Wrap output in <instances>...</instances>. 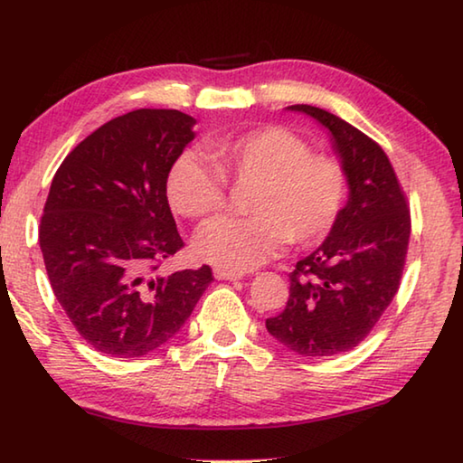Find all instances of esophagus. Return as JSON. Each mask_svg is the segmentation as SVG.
<instances>
[{
    "label": "esophagus",
    "mask_w": 463,
    "mask_h": 463,
    "mask_svg": "<svg viewBox=\"0 0 463 463\" xmlns=\"http://www.w3.org/2000/svg\"><path fill=\"white\" fill-rule=\"evenodd\" d=\"M214 278H216V279H229V281H237V279H242V278H245V273L216 268V269H214Z\"/></svg>",
    "instance_id": "esophagus-1"
}]
</instances>
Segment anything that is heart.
<instances>
[{
    "mask_svg": "<svg viewBox=\"0 0 463 463\" xmlns=\"http://www.w3.org/2000/svg\"><path fill=\"white\" fill-rule=\"evenodd\" d=\"M203 159L177 155L167 175L171 208L187 218L214 213L224 203L226 179L255 184L249 195L253 216H214L194 234L200 260L221 269L245 271L269 261L289 241L312 245L341 216L347 182L331 156L312 155L304 140L279 127L208 140Z\"/></svg>",
    "mask_w": 463,
    "mask_h": 463,
    "instance_id": "heart-1",
    "label": "heart"
}]
</instances>
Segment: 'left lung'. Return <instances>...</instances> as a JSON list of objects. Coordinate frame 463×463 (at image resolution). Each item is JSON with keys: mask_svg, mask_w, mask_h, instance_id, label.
I'll return each instance as SVG.
<instances>
[{"mask_svg": "<svg viewBox=\"0 0 463 463\" xmlns=\"http://www.w3.org/2000/svg\"><path fill=\"white\" fill-rule=\"evenodd\" d=\"M326 130L349 195L328 237L289 273L284 312L268 333L304 357H326L362 343L401 286L411 214L386 153L326 109L288 106Z\"/></svg>", "mask_w": 463, "mask_h": 463, "instance_id": "left-lung-1", "label": "left lung"}]
</instances>
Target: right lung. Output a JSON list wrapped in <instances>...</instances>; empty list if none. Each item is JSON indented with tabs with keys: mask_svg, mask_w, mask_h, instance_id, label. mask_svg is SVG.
<instances>
[{
	"mask_svg": "<svg viewBox=\"0 0 463 463\" xmlns=\"http://www.w3.org/2000/svg\"><path fill=\"white\" fill-rule=\"evenodd\" d=\"M179 109H135L81 140L52 177L41 250L52 292L93 349L143 357L190 318L213 269L151 276L184 241L167 202L169 169L195 138Z\"/></svg>",
	"mask_w": 463,
	"mask_h": 463,
	"instance_id": "obj_1",
	"label": "right lung"
}]
</instances>
